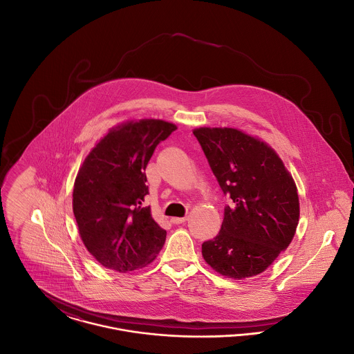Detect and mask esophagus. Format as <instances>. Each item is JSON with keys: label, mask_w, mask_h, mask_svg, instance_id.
<instances>
[{"label": "esophagus", "mask_w": 354, "mask_h": 354, "mask_svg": "<svg viewBox=\"0 0 354 354\" xmlns=\"http://www.w3.org/2000/svg\"><path fill=\"white\" fill-rule=\"evenodd\" d=\"M171 221H172L174 224H182V223L187 221V218H172Z\"/></svg>", "instance_id": "1"}]
</instances>
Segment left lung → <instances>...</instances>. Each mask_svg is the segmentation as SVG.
<instances>
[{
    "label": "left lung",
    "instance_id": "1",
    "mask_svg": "<svg viewBox=\"0 0 354 354\" xmlns=\"http://www.w3.org/2000/svg\"><path fill=\"white\" fill-rule=\"evenodd\" d=\"M194 135L232 201L224 208L219 235L203 243V257L225 277L260 274L296 234V183L279 153L260 138L231 127H199Z\"/></svg>",
    "mask_w": 354,
    "mask_h": 354
}]
</instances>
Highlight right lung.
I'll list each match as a JSON object with an SVG mask.
<instances>
[{
	"label": "right lung",
	"mask_w": 354,
	"mask_h": 354,
	"mask_svg": "<svg viewBox=\"0 0 354 354\" xmlns=\"http://www.w3.org/2000/svg\"><path fill=\"white\" fill-rule=\"evenodd\" d=\"M176 130L162 119L126 120L84 158L73 189V212L84 247L104 268L127 273L155 260L167 232L145 207V169L156 146Z\"/></svg>",
	"instance_id": "obj_1"
}]
</instances>
